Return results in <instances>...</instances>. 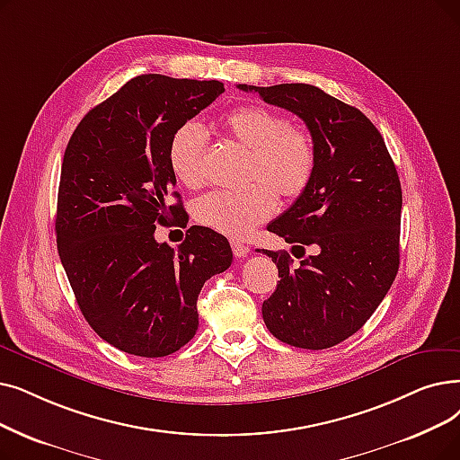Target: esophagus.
Here are the masks:
<instances>
[{
  "mask_svg": "<svg viewBox=\"0 0 460 460\" xmlns=\"http://www.w3.org/2000/svg\"><path fill=\"white\" fill-rule=\"evenodd\" d=\"M231 248H233L234 257H246V255L250 253V246L244 244L243 241H233V243H231Z\"/></svg>",
  "mask_w": 460,
  "mask_h": 460,
  "instance_id": "esophagus-1",
  "label": "esophagus"
}]
</instances>
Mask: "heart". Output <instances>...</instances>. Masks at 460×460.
<instances>
[{"label":"heart","instance_id":"1","mask_svg":"<svg viewBox=\"0 0 460 460\" xmlns=\"http://www.w3.org/2000/svg\"><path fill=\"white\" fill-rule=\"evenodd\" d=\"M222 129L248 150L243 191H214L193 205L199 224L227 236H246L276 210V195L293 201L308 188L315 169V145L310 131L289 124L270 109L238 107L222 118ZM207 135L193 122L178 128L169 141L172 174L190 190L207 182Z\"/></svg>","mask_w":460,"mask_h":460}]
</instances>
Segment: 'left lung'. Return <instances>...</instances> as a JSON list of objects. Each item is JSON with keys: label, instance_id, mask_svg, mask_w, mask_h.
Wrapping results in <instances>:
<instances>
[{"label": "left lung", "instance_id": "8db88e82", "mask_svg": "<svg viewBox=\"0 0 460 460\" xmlns=\"http://www.w3.org/2000/svg\"><path fill=\"white\" fill-rule=\"evenodd\" d=\"M269 105L306 124L315 145L314 176L269 231L301 250H263L279 284L263 303L267 329L289 346L327 349L361 329L384 301L401 261L402 190L393 159L370 119L317 86H248ZM316 253L304 257V246ZM259 252V250H257Z\"/></svg>", "mask_w": 460, "mask_h": 460}]
</instances>
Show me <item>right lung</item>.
<instances>
[{"label": "right lung", "mask_w": 460, "mask_h": 460, "mask_svg": "<svg viewBox=\"0 0 460 460\" xmlns=\"http://www.w3.org/2000/svg\"><path fill=\"white\" fill-rule=\"evenodd\" d=\"M226 88L165 75L131 78L73 131L58 190L56 244L76 305L111 346L165 357L197 332V296L231 267L224 234L191 226L176 250L155 226L186 222L169 165L172 133ZM179 199L169 208L166 199Z\"/></svg>", "instance_id": "right-lung-1"}]
</instances>
